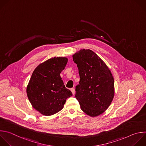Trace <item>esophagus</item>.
<instances>
[{
    "mask_svg": "<svg viewBox=\"0 0 146 146\" xmlns=\"http://www.w3.org/2000/svg\"><path fill=\"white\" fill-rule=\"evenodd\" d=\"M70 90H71L72 94L74 95V93H75V89L74 88H72V89H70Z\"/></svg>",
    "mask_w": 146,
    "mask_h": 146,
    "instance_id": "obj_1",
    "label": "esophagus"
}]
</instances>
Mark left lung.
Here are the masks:
<instances>
[{"label": "left lung", "instance_id": "8db88e82", "mask_svg": "<svg viewBox=\"0 0 146 146\" xmlns=\"http://www.w3.org/2000/svg\"><path fill=\"white\" fill-rule=\"evenodd\" d=\"M80 81L76 87V98L81 110L90 117L103 113L115 94L114 79L106 63L89 49H81L73 55Z\"/></svg>", "mask_w": 146, "mask_h": 146}]
</instances>
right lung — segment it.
Listing matches in <instances>:
<instances>
[{"label":"right lung","mask_w":146,"mask_h":146,"mask_svg":"<svg viewBox=\"0 0 146 146\" xmlns=\"http://www.w3.org/2000/svg\"><path fill=\"white\" fill-rule=\"evenodd\" d=\"M66 57H53L40 64L34 70L27 86L28 99L33 107L44 116L60 111L72 96L60 76L68 62Z\"/></svg>","instance_id":"add662e5"}]
</instances>
